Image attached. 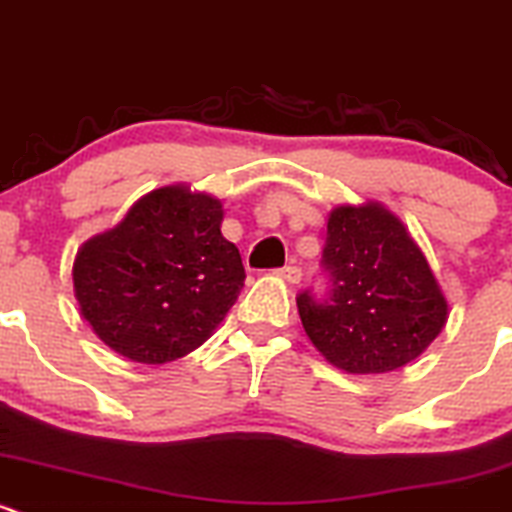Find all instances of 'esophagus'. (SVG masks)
Wrapping results in <instances>:
<instances>
[{"label": "esophagus", "instance_id": "obj_1", "mask_svg": "<svg viewBox=\"0 0 512 512\" xmlns=\"http://www.w3.org/2000/svg\"><path fill=\"white\" fill-rule=\"evenodd\" d=\"M278 276H281V278H286L288 283H298V281H301V268H298V266H293V263H291V266H283V268H278Z\"/></svg>", "mask_w": 512, "mask_h": 512}]
</instances>
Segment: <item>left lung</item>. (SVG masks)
Returning <instances> with one entry per match:
<instances>
[{
	"mask_svg": "<svg viewBox=\"0 0 512 512\" xmlns=\"http://www.w3.org/2000/svg\"><path fill=\"white\" fill-rule=\"evenodd\" d=\"M326 291L296 296L313 346L346 373H388L421 356L448 303L406 226L378 204L338 206L321 256Z\"/></svg>",
	"mask_w": 512,
	"mask_h": 512,
	"instance_id": "1",
	"label": "left lung"
}]
</instances>
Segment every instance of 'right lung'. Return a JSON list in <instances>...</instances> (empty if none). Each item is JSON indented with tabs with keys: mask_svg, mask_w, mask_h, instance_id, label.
Listing matches in <instances>:
<instances>
[{
	"mask_svg": "<svg viewBox=\"0 0 512 512\" xmlns=\"http://www.w3.org/2000/svg\"><path fill=\"white\" fill-rule=\"evenodd\" d=\"M224 209L186 186L151 191L74 261V293L96 336L136 363L176 361L224 321L244 263L221 236Z\"/></svg>",
	"mask_w": 512,
	"mask_h": 512,
	"instance_id": "add662e5",
	"label": "right lung"
}]
</instances>
